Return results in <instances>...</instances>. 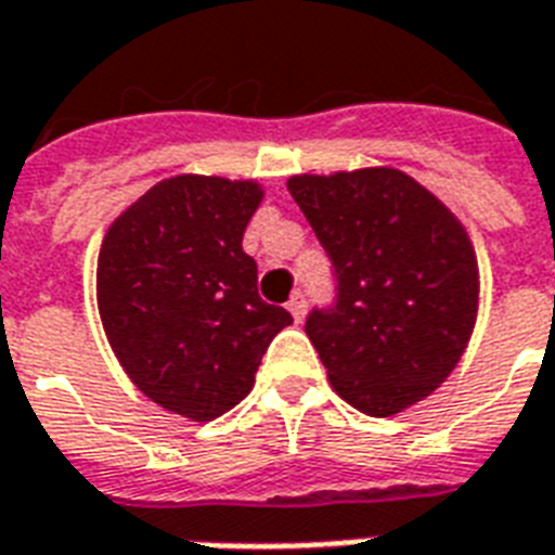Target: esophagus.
<instances>
[{
  "label": "esophagus",
  "mask_w": 555,
  "mask_h": 555,
  "mask_svg": "<svg viewBox=\"0 0 555 555\" xmlns=\"http://www.w3.org/2000/svg\"><path fill=\"white\" fill-rule=\"evenodd\" d=\"M287 311L294 313L296 322H302L305 313H308V302H305V296L302 294L291 296V302H287Z\"/></svg>",
  "instance_id": "1"
}]
</instances>
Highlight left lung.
Instances as JSON below:
<instances>
[{
    "mask_svg": "<svg viewBox=\"0 0 555 555\" xmlns=\"http://www.w3.org/2000/svg\"><path fill=\"white\" fill-rule=\"evenodd\" d=\"M287 190L334 268L337 296L305 334L337 395L371 417L429 397L464 354L478 261L452 212L388 167L294 176Z\"/></svg>",
    "mask_w": 555,
    "mask_h": 555,
    "instance_id": "8db88e82",
    "label": "left lung"
}]
</instances>
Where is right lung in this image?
Here are the masks:
<instances>
[{
    "label": "right lung",
    "instance_id": "right-lung-1",
    "mask_svg": "<svg viewBox=\"0 0 555 555\" xmlns=\"http://www.w3.org/2000/svg\"><path fill=\"white\" fill-rule=\"evenodd\" d=\"M259 204L256 181L167 178L100 247L98 308L117 360L143 395L190 421L250 395L270 339L294 322L261 299L242 250Z\"/></svg>",
    "mask_w": 555,
    "mask_h": 555
}]
</instances>
